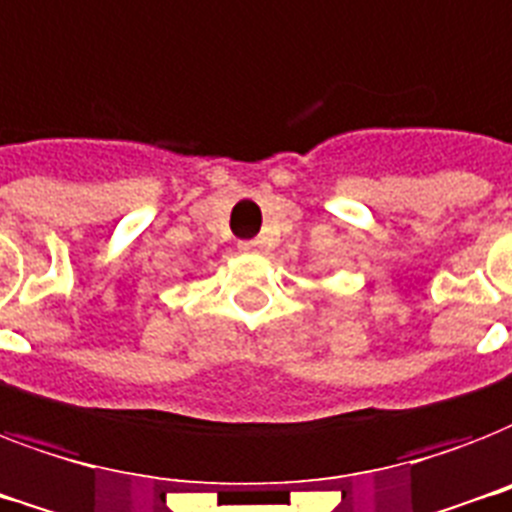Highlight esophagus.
<instances>
[{"label": "esophagus", "mask_w": 512, "mask_h": 512, "mask_svg": "<svg viewBox=\"0 0 512 512\" xmlns=\"http://www.w3.org/2000/svg\"><path fill=\"white\" fill-rule=\"evenodd\" d=\"M237 248H240V251H259V240H240Z\"/></svg>", "instance_id": "esophagus-1"}]
</instances>
